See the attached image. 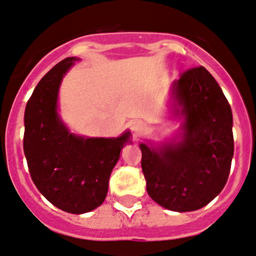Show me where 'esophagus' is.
I'll list each match as a JSON object with an SVG mask.
<instances>
[{
  "mask_svg": "<svg viewBox=\"0 0 256 256\" xmlns=\"http://www.w3.org/2000/svg\"><path fill=\"white\" fill-rule=\"evenodd\" d=\"M143 128H144V124H143V121H140V120H134V121H132V124H130V128H132V132H134L135 135L138 134V132H140L142 130H143Z\"/></svg>",
  "mask_w": 256,
  "mask_h": 256,
  "instance_id": "esophagus-1",
  "label": "esophagus"
}]
</instances>
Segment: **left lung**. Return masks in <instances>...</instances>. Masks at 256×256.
<instances>
[{
    "label": "left lung",
    "mask_w": 256,
    "mask_h": 256,
    "mask_svg": "<svg viewBox=\"0 0 256 256\" xmlns=\"http://www.w3.org/2000/svg\"><path fill=\"white\" fill-rule=\"evenodd\" d=\"M169 109L182 121L180 132L158 144H139L147 192L170 211H196L220 194L229 177L234 152L230 105L200 66L173 82Z\"/></svg>",
    "instance_id": "obj_1"
}]
</instances>
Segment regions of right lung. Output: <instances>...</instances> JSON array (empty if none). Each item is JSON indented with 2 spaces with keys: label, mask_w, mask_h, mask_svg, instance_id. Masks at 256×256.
<instances>
[{
  "label": "right lung",
  "mask_w": 256,
  "mask_h": 256,
  "mask_svg": "<svg viewBox=\"0 0 256 256\" xmlns=\"http://www.w3.org/2000/svg\"><path fill=\"white\" fill-rule=\"evenodd\" d=\"M76 57L50 68L32 92L24 112L23 148L30 174L52 204L80 214L102 204L109 177L122 148L132 143L126 130L117 138H87L70 132L58 113V91Z\"/></svg>",
  "instance_id": "right-lung-1"
}]
</instances>
